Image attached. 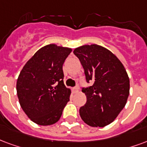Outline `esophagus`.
I'll list each match as a JSON object with an SVG mask.
<instances>
[{
	"instance_id": "34e87169",
	"label": "esophagus",
	"mask_w": 147,
	"mask_h": 147,
	"mask_svg": "<svg viewBox=\"0 0 147 147\" xmlns=\"http://www.w3.org/2000/svg\"><path fill=\"white\" fill-rule=\"evenodd\" d=\"M79 88L78 87V86H76V87L72 88V92H73L74 93H76L79 92Z\"/></svg>"
}]
</instances>
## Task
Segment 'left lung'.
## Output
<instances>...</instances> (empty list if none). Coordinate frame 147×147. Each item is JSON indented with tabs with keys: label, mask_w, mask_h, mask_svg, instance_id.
I'll return each mask as SVG.
<instances>
[{
	"label": "left lung",
	"mask_w": 147,
	"mask_h": 147,
	"mask_svg": "<svg viewBox=\"0 0 147 147\" xmlns=\"http://www.w3.org/2000/svg\"><path fill=\"white\" fill-rule=\"evenodd\" d=\"M74 54L84 68L86 81L93 85L82 89L86 103L80 107V117L91 127H104L118 117L129 95V78L120 60L97 44L83 45Z\"/></svg>",
	"instance_id": "8db88e82"
}]
</instances>
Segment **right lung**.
<instances>
[{
    "instance_id": "1",
    "label": "right lung",
    "mask_w": 147,
    "mask_h": 147,
    "mask_svg": "<svg viewBox=\"0 0 147 147\" xmlns=\"http://www.w3.org/2000/svg\"><path fill=\"white\" fill-rule=\"evenodd\" d=\"M71 49L48 44L26 63L18 76L16 90L20 106L34 123H56L69 101L71 90L64 84L62 66Z\"/></svg>"
}]
</instances>
